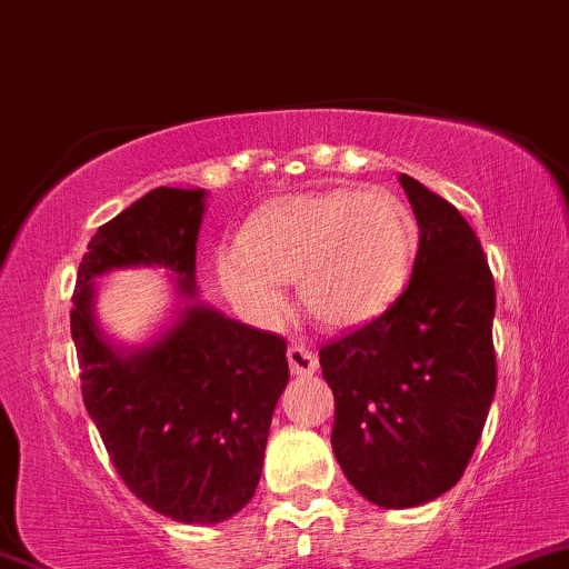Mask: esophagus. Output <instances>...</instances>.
Returning a JSON list of instances; mask_svg holds the SVG:
<instances>
[{
  "label": "esophagus",
  "instance_id": "esophagus-1",
  "mask_svg": "<svg viewBox=\"0 0 569 569\" xmlns=\"http://www.w3.org/2000/svg\"><path fill=\"white\" fill-rule=\"evenodd\" d=\"M286 356H289L291 375L310 377V375H316V371H318V356L310 348H305V345H291Z\"/></svg>",
  "mask_w": 569,
  "mask_h": 569
}]
</instances>
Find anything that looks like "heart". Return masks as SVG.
I'll return each mask as SVG.
<instances>
[{"mask_svg": "<svg viewBox=\"0 0 569 569\" xmlns=\"http://www.w3.org/2000/svg\"><path fill=\"white\" fill-rule=\"evenodd\" d=\"M238 248L219 253L217 270L253 321H283L280 280H293L307 316L326 329H356L401 297L417 227L385 189H335L267 202L243 224Z\"/></svg>", "mask_w": 569, "mask_h": 569, "instance_id": "obj_1", "label": "heart"}]
</instances>
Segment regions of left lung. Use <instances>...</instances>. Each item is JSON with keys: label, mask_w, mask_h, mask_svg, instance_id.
<instances>
[{"label": "left lung", "mask_w": 569, "mask_h": 569, "mask_svg": "<svg viewBox=\"0 0 569 569\" xmlns=\"http://www.w3.org/2000/svg\"><path fill=\"white\" fill-rule=\"evenodd\" d=\"M398 181L420 227L409 286L318 352L335 393V457L380 508L422 506L460 481L498 380L495 280L479 238L452 202L407 173Z\"/></svg>", "instance_id": "left-lung-1"}]
</instances>
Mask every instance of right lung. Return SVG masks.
<instances>
[{
    "label": "right lung",
    "instance_id": "add662e5",
    "mask_svg": "<svg viewBox=\"0 0 569 569\" xmlns=\"http://www.w3.org/2000/svg\"><path fill=\"white\" fill-rule=\"evenodd\" d=\"M206 198V189L158 187L98 227L71 297L84 409L130 492L184 525H219L253 498L289 385L286 339L200 299ZM136 266L166 269L177 305L147 343L122 346L97 323L94 280Z\"/></svg>",
    "mask_w": 569,
    "mask_h": 569
}]
</instances>
